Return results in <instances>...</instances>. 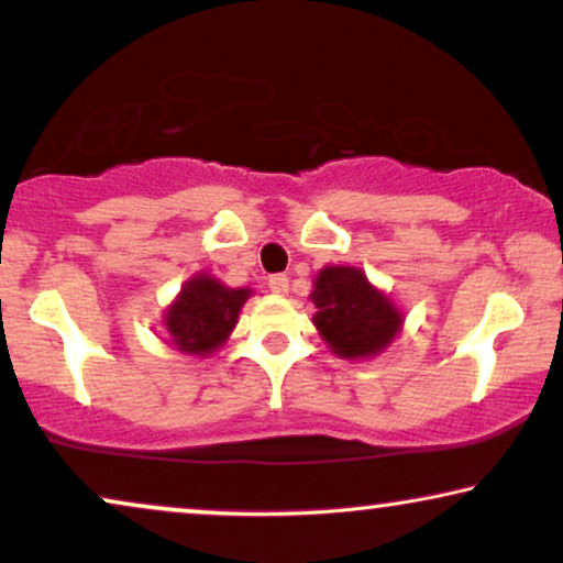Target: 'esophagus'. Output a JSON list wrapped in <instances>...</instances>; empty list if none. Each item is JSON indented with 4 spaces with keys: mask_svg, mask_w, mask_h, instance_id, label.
I'll return each mask as SVG.
<instances>
[{
    "mask_svg": "<svg viewBox=\"0 0 563 563\" xmlns=\"http://www.w3.org/2000/svg\"><path fill=\"white\" fill-rule=\"evenodd\" d=\"M268 289H272L274 295H287V291H289V276L287 274L268 276Z\"/></svg>",
    "mask_w": 563,
    "mask_h": 563,
    "instance_id": "esophagus-1",
    "label": "esophagus"
}]
</instances>
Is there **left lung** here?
<instances>
[{"instance_id": "8db88e82", "label": "left lung", "mask_w": 563, "mask_h": 563, "mask_svg": "<svg viewBox=\"0 0 563 563\" xmlns=\"http://www.w3.org/2000/svg\"><path fill=\"white\" fill-rule=\"evenodd\" d=\"M316 325L335 354L372 356L390 344L400 328V312L367 282L360 268L328 266L318 274Z\"/></svg>"}]
</instances>
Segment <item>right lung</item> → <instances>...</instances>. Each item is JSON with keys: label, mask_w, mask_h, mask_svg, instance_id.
Instances as JSON below:
<instances>
[{"label": "right lung", "mask_w": 563, "mask_h": 563, "mask_svg": "<svg viewBox=\"0 0 563 563\" xmlns=\"http://www.w3.org/2000/svg\"><path fill=\"white\" fill-rule=\"evenodd\" d=\"M247 295L251 289H228L207 274L194 276L165 316L173 344L186 354H211L238 323V312Z\"/></svg>", "instance_id": "add662e5"}]
</instances>
